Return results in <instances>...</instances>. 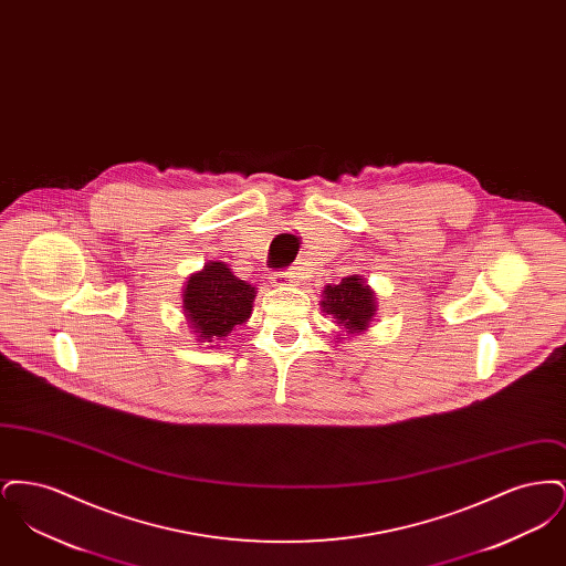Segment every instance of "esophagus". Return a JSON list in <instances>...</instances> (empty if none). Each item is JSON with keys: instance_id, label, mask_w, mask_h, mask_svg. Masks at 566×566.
I'll return each mask as SVG.
<instances>
[{"instance_id": "34e87169", "label": "esophagus", "mask_w": 566, "mask_h": 566, "mask_svg": "<svg viewBox=\"0 0 566 566\" xmlns=\"http://www.w3.org/2000/svg\"><path fill=\"white\" fill-rule=\"evenodd\" d=\"M293 282H295V275H293L291 271H286V273H277V277L273 280V284H275V286H277V284H280V286H286V284H293Z\"/></svg>"}]
</instances>
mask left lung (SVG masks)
<instances>
[{"label": "left lung", "mask_w": 566, "mask_h": 566, "mask_svg": "<svg viewBox=\"0 0 566 566\" xmlns=\"http://www.w3.org/2000/svg\"><path fill=\"white\" fill-rule=\"evenodd\" d=\"M323 312L348 333H363L376 314V293L363 275H348L339 284L324 289Z\"/></svg>", "instance_id": "1"}]
</instances>
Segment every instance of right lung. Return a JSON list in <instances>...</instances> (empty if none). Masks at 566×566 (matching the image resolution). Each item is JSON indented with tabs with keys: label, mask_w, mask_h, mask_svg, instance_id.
<instances>
[{
	"label": "right lung",
	"mask_w": 566,
	"mask_h": 566,
	"mask_svg": "<svg viewBox=\"0 0 566 566\" xmlns=\"http://www.w3.org/2000/svg\"><path fill=\"white\" fill-rule=\"evenodd\" d=\"M182 296L185 316L199 342L212 344L250 318L256 289L233 275L229 265L210 261L199 273L190 275Z\"/></svg>",
	"instance_id": "obj_1"
}]
</instances>
